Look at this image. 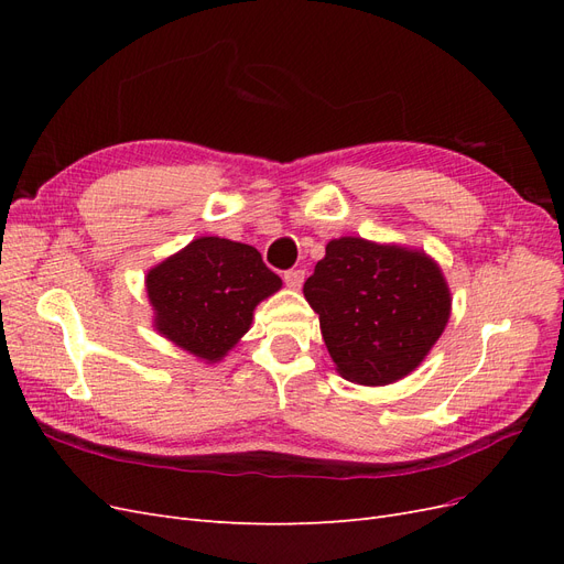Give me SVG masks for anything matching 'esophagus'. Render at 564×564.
I'll list each match as a JSON object with an SVG mask.
<instances>
[{"label": "esophagus", "mask_w": 564, "mask_h": 564, "mask_svg": "<svg viewBox=\"0 0 564 564\" xmlns=\"http://www.w3.org/2000/svg\"><path fill=\"white\" fill-rule=\"evenodd\" d=\"M303 280H305V272H303V270H299V268H294V270H286V272H284V284H286L289 289H301Z\"/></svg>", "instance_id": "obj_1"}]
</instances>
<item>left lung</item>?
Instances as JSON below:
<instances>
[{
  "label": "left lung",
  "instance_id": "left-lung-1",
  "mask_svg": "<svg viewBox=\"0 0 564 564\" xmlns=\"http://www.w3.org/2000/svg\"><path fill=\"white\" fill-rule=\"evenodd\" d=\"M336 371L360 386L412 373L452 315L442 268L423 249L338 237L303 284Z\"/></svg>",
  "mask_w": 564,
  "mask_h": 564
}]
</instances>
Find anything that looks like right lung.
Listing matches in <instances>:
<instances>
[{
    "mask_svg": "<svg viewBox=\"0 0 564 564\" xmlns=\"http://www.w3.org/2000/svg\"><path fill=\"white\" fill-rule=\"evenodd\" d=\"M280 289L259 249L216 235L197 237L145 275L152 327L207 365L240 344L256 305Z\"/></svg>",
    "mask_w": 564,
    "mask_h": 564,
    "instance_id": "add662e5",
    "label": "right lung"
}]
</instances>
